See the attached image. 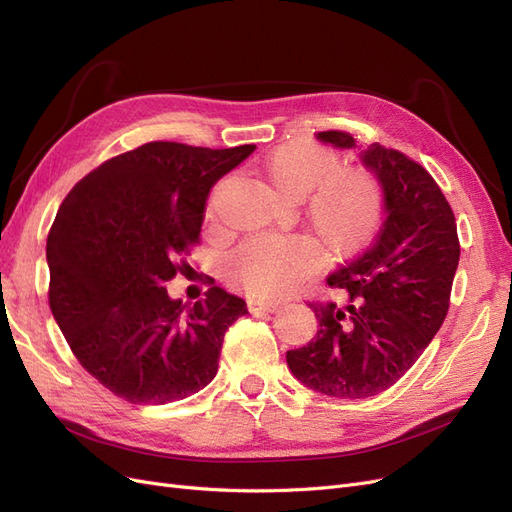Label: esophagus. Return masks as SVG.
<instances>
[{
	"label": "esophagus",
	"mask_w": 512,
	"mask_h": 512,
	"mask_svg": "<svg viewBox=\"0 0 512 512\" xmlns=\"http://www.w3.org/2000/svg\"><path fill=\"white\" fill-rule=\"evenodd\" d=\"M280 301H269V299H250V312H275L280 307Z\"/></svg>",
	"instance_id": "obj_1"
}]
</instances>
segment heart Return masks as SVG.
Returning <instances> with one entry per match:
<instances>
[{
    "label": "heart",
    "instance_id": "obj_1",
    "mask_svg": "<svg viewBox=\"0 0 512 512\" xmlns=\"http://www.w3.org/2000/svg\"><path fill=\"white\" fill-rule=\"evenodd\" d=\"M331 151L312 143H286L267 153L260 173L288 198L307 200V220L333 256H348L371 239L382 213L376 181L361 168H339ZM316 252L297 235L247 239L230 258V277L258 297H280L314 271Z\"/></svg>",
    "mask_w": 512,
    "mask_h": 512
}]
</instances>
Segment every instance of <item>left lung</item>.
Masks as SVG:
<instances>
[{
	"mask_svg": "<svg viewBox=\"0 0 512 512\" xmlns=\"http://www.w3.org/2000/svg\"><path fill=\"white\" fill-rule=\"evenodd\" d=\"M316 138L359 151L378 177L384 222L374 245L329 275L346 303L312 305L318 333L288 350L286 363L307 389L374 397L406 374L442 327L459 265L455 215L438 183L404 153L378 143L361 149L335 130Z\"/></svg>",
	"mask_w": 512,
	"mask_h": 512,
	"instance_id": "obj_1",
	"label": "left lung"
}]
</instances>
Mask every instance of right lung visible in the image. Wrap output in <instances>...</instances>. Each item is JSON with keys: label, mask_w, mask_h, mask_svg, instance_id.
I'll list each match as a JSON object with an SVG mask.
<instances>
[{"label": "right lung", "mask_w": 512, "mask_h": 512, "mask_svg": "<svg viewBox=\"0 0 512 512\" xmlns=\"http://www.w3.org/2000/svg\"><path fill=\"white\" fill-rule=\"evenodd\" d=\"M254 149L147 143L91 170L61 203L46 239L51 312L79 363L117 397L162 406L218 374L245 301L215 284L181 301L164 284L198 241L211 188Z\"/></svg>", "instance_id": "1"}]
</instances>
